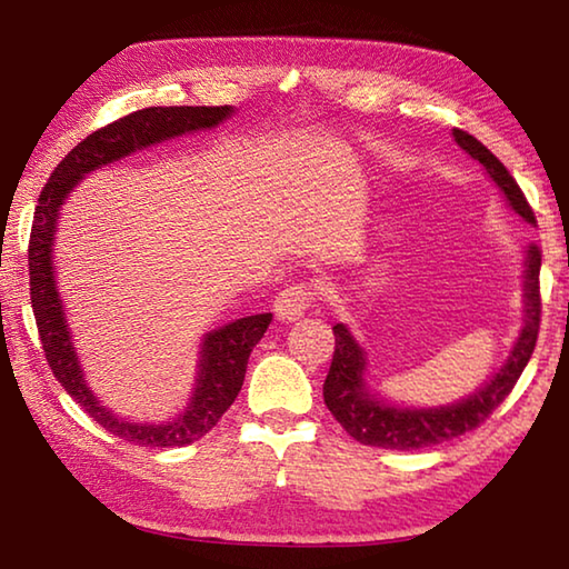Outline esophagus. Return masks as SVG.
<instances>
[{
	"instance_id": "1",
	"label": "esophagus",
	"mask_w": 569,
	"mask_h": 569,
	"mask_svg": "<svg viewBox=\"0 0 569 569\" xmlns=\"http://www.w3.org/2000/svg\"><path fill=\"white\" fill-rule=\"evenodd\" d=\"M316 298V286L313 283H291L286 286L281 293L276 296L273 301V311H276V319L283 321V323H291L298 321L301 316L311 308Z\"/></svg>"
}]
</instances>
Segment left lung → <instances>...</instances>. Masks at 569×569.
I'll list each match as a JSON object with an SVG mask.
<instances>
[{
    "instance_id": "obj_1",
    "label": "left lung",
    "mask_w": 569,
    "mask_h": 569,
    "mask_svg": "<svg viewBox=\"0 0 569 569\" xmlns=\"http://www.w3.org/2000/svg\"><path fill=\"white\" fill-rule=\"evenodd\" d=\"M455 140L465 148L471 158L479 160L489 172L499 190L505 192L509 206H512L527 223H537L532 206L527 203L522 188L517 186L502 160L492 150H487L481 142L465 130H455ZM539 266H542V250L537 243L529 246L525 261V329L519 333L512 353L507 363L497 371V377L485 383L479 391L471 393L469 399L451 403V407L439 409H393L383 407L381 401L371 399L363 389V351L359 343L351 339L343 323L333 326L336 349L331 359V369L323 381V401L333 419L351 435L356 441L369 447L381 449H399L413 451L437 447L441 441L457 439L467 431L481 427L489 419L499 403H502L509 391L515 389L517 379L522 377L527 361L532 359L537 346L539 321H542V296H539Z\"/></svg>"
}]
</instances>
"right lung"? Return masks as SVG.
I'll list each match as a JSON object with an SVG mask.
<instances>
[{"label": "right lung", "instance_id": "add662e5", "mask_svg": "<svg viewBox=\"0 0 569 569\" xmlns=\"http://www.w3.org/2000/svg\"><path fill=\"white\" fill-rule=\"evenodd\" d=\"M230 112L233 110L228 104H220V108H186V104H180V108H142L124 114V118L104 124L82 142H77L62 158L60 166L52 170L50 180L44 182L40 192V200H37L27 258H30V301L44 359L50 363L54 379L80 403L84 413H90L102 429H108L110 435L120 437L122 441H130V445L172 449L192 445V441L206 437L228 411L230 403L236 401L246 379L248 356L253 351V346L263 339L268 323L273 321V313L248 316V319H238L206 336L198 387L188 411L180 419L170 423L122 421L112 417L108 409H102L82 381V369L77 363L54 286V220L60 216V206L67 192L77 186V180L84 172L108 166V162L130 156L140 148H148L152 142L176 138V134L190 130L213 128V124L230 118Z\"/></svg>", "mask_w": 569, "mask_h": 569}]
</instances>
